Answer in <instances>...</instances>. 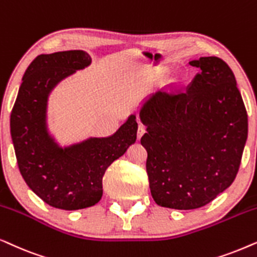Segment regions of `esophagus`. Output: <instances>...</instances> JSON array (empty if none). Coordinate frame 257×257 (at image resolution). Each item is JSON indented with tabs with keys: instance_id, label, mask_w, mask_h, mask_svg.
I'll return each instance as SVG.
<instances>
[{
	"instance_id": "esophagus-1",
	"label": "esophagus",
	"mask_w": 257,
	"mask_h": 257,
	"mask_svg": "<svg viewBox=\"0 0 257 257\" xmlns=\"http://www.w3.org/2000/svg\"><path fill=\"white\" fill-rule=\"evenodd\" d=\"M146 133V126L145 125H142V124H140L139 125V129H138V139L140 140L142 138V135L145 134Z\"/></svg>"
}]
</instances>
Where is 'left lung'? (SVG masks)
<instances>
[{
    "instance_id": "left-lung-1",
    "label": "left lung",
    "mask_w": 257,
    "mask_h": 257,
    "mask_svg": "<svg viewBox=\"0 0 257 257\" xmlns=\"http://www.w3.org/2000/svg\"><path fill=\"white\" fill-rule=\"evenodd\" d=\"M200 69L186 91L157 93L143 103L150 193L161 207L206 206L234 182L248 136V116L230 68L216 56L189 62Z\"/></svg>"
}]
</instances>
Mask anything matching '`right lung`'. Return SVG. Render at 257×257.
<instances>
[{
    "mask_svg": "<svg viewBox=\"0 0 257 257\" xmlns=\"http://www.w3.org/2000/svg\"><path fill=\"white\" fill-rule=\"evenodd\" d=\"M90 63L91 57L83 50L39 55L23 75L10 115V134L22 177L44 202L63 210L96 204L103 194L105 170L136 141L135 115L114 135L90 138L64 148L48 132L51 90Z\"/></svg>",
    "mask_w": 257,
    "mask_h": 257,
    "instance_id": "1",
    "label": "right lung"
}]
</instances>
